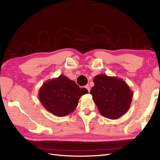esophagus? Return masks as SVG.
I'll use <instances>...</instances> for the list:
<instances>
[{
    "instance_id": "1",
    "label": "esophagus",
    "mask_w": 160,
    "mask_h": 160,
    "mask_svg": "<svg viewBox=\"0 0 160 160\" xmlns=\"http://www.w3.org/2000/svg\"><path fill=\"white\" fill-rule=\"evenodd\" d=\"M85 88L88 89V91H89V92H90V87H89V85H85Z\"/></svg>"
}]
</instances>
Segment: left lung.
I'll use <instances>...</instances> for the list:
<instances>
[{
  "label": "left lung",
  "mask_w": 160,
  "mask_h": 160,
  "mask_svg": "<svg viewBox=\"0 0 160 160\" xmlns=\"http://www.w3.org/2000/svg\"><path fill=\"white\" fill-rule=\"evenodd\" d=\"M93 82L90 93L103 117L117 119L129 110L133 94L125 81L101 74L94 77Z\"/></svg>",
  "instance_id": "obj_1"
}]
</instances>
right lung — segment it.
I'll use <instances>...</instances> for the list:
<instances>
[{"mask_svg": "<svg viewBox=\"0 0 160 160\" xmlns=\"http://www.w3.org/2000/svg\"><path fill=\"white\" fill-rule=\"evenodd\" d=\"M65 75L46 81L38 91V99L48 111L57 117L72 113L78 105L81 96L88 93Z\"/></svg>", "mask_w": 160, "mask_h": 160, "instance_id": "right-lung-1", "label": "right lung"}]
</instances>
